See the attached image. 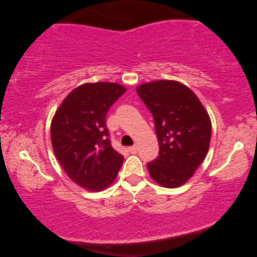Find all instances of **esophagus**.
Segmentation results:
<instances>
[{"mask_svg":"<svg viewBox=\"0 0 257 257\" xmlns=\"http://www.w3.org/2000/svg\"><path fill=\"white\" fill-rule=\"evenodd\" d=\"M128 151L131 154H137V151H138V146L137 145H134V146H132V147H130L128 148Z\"/></svg>","mask_w":257,"mask_h":257,"instance_id":"1","label":"esophagus"}]
</instances>
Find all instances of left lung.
<instances>
[{
    "label": "left lung",
    "instance_id": "obj_1",
    "mask_svg": "<svg viewBox=\"0 0 257 257\" xmlns=\"http://www.w3.org/2000/svg\"><path fill=\"white\" fill-rule=\"evenodd\" d=\"M153 113L159 154L147 164L157 183L178 188L191 178L209 148L212 125L196 94L175 81H156L137 87Z\"/></svg>",
    "mask_w": 257,
    "mask_h": 257
}]
</instances>
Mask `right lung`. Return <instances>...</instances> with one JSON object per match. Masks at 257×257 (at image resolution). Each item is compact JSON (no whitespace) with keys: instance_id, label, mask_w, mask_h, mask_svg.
Here are the masks:
<instances>
[{"instance_id":"right-lung-1","label":"right lung","mask_w":257,"mask_h":257,"mask_svg":"<svg viewBox=\"0 0 257 257\" xmlns=\"http://www.w3.org/2000/svg\"><path fill=\"white\" fill-rule=\"evenodd\" d=\"M116 83H87L61 103L51 123L54 155L78 186L101 191L115 181L124 157L111 147L106 116L125 93Z\"/></svg>"}]
</instances>
